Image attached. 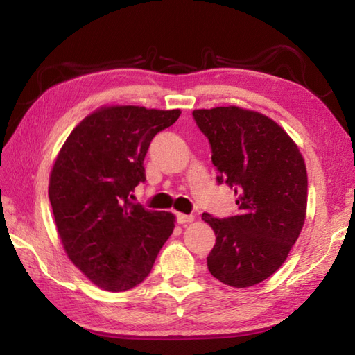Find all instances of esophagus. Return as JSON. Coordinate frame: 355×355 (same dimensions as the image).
I'll return each instance as SVG.
<instances>
[{
    "instance_id": "obj_1",
    "label": "esophagus",
    "mask_w": 355,
    "mask_h": 355,
    "mask_svg": "<svg viewBox=\"0 0 355 355\" xmlns=\"http://www.w3.org/2000/svg\"><path fill=\"white\" fill-rule=\"evenodd\" d=\"M195 220L193 215H186V214H177V221L180 224H187V223H192Z\"/></svg>"
}]
</instances>
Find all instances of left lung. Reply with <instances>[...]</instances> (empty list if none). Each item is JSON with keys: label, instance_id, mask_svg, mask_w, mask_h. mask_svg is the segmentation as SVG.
I'll return each mask as SVG.
<instances>
[{"label": "left lung", "instance_id": "left-lung-1", "mask_svg": "<svg viewBox=\"0 0 355 355\" xmlns=\"http://www.w3.org/2000/svg\"><path fill=\"white\" fill-rule=\"evenodd\" d=\"M212 148L218 183L235 189L238 214H202L216 243L207 256L210 275L245 288L281 268L304 227L308 177L296 143L275 120L239 107L193 110Z\"/></svg>", "mask_w": 355, "mask_h": 355}]
</instances>
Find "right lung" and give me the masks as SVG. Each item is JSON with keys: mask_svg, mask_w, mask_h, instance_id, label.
Here are the masks:
<instances>
[{"mask_svg": "<svg viewBox=\"0 0 355 355\" xmlns=\"http://www.w3.org/2000/svg\"><path fill=\"white\" fill-rule=\"evenodd\" d=\"M180 110L111 105L88 114L67 137L51 168L49 198L70 261L102 290L145 281L175 227L171 212L132 205L145 182L143 160L157 132Z\"/></svg>", "mask_w": 355, "mask_h": 355, "instance_id": "obj_1", "label": "right lung"}]
</instances>
